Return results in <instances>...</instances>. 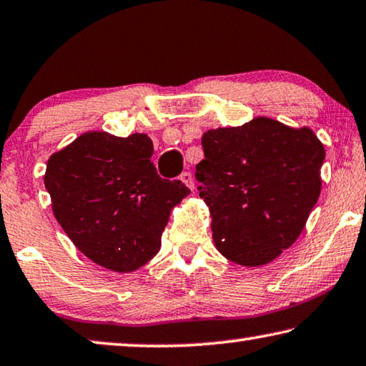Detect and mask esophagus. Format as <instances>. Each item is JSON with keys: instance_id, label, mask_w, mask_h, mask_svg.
<instances>
[{"instance_id": "34e87169", "label": "esophagus", "mask_w": 366, "mask_h": 366, "mask_svg": "<svg viewBox=\"0 0 366 366\" xmlns=\"http://www.w3.org/2000/svg\"><path fill=\"white\" fill-rule=\"evenodd\" d=\"M181 181L187 185V187L192 190L194 189V177H192V174L190 172H182L181 174Z\"/></svg>"}]
</instances>
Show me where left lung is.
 <instances>
[{
    "instance_id": "1",
    "label": "left lung",
    "mask_w": 366,
    "mask_h": 366,
    "mask_svg": "<svg viewBox=\"0 0 366 366\" xmlns=\"http://www.w3.org/2000/svg\"><path fill=\"white\" fill-rule=\"evenodd\" d=\"M197 164L214 246L244 267L269 264L298 239L321 194L322 143L308 127L267 117L208 130Z\"/></svg>"
}]
</instances>
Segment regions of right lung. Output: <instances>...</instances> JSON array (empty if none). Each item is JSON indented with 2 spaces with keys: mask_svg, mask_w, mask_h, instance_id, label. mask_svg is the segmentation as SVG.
Returning a JSON list of instances; mask_svg holds the SVG:
<instances>
[{
  "mask_svg": "<svg viewBox=\"0 0 366 366\" xmlns=\"http://www.w3.org/2000/svg\"><path fill=\"white\" fill-rule=\"evenodd\" d=\"M144 133L88 132L47 161L51 210L73 244L114 272L140 269L158 254L171 210L190 194L161 179Z\"/></svg>",
  "mask_w": 366,
  "mask_h": 366,
  "instance_id": "1",
  "label": "right lung"
}]
</instances>
